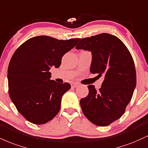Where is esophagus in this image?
Returning a JSON list of instances; mask_svg holds the SVG:
<instances>
[{
	"instance_id": "obj_1",
	"label": "esophagus",
	"mask_w": 148,
	"mask_h": 148,
	"mask_svg": "<svg viewBox=\"0 0 148 148\" xmlns=\"http://www.w3.org/2000/svg\"><path fill=\"white\" fill-rule=\"evenodd\" d=\"M79 85V83H73L71 84V86H72V88H76V87H78Z\"/></svg>"
}]
</instances>
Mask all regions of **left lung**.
Masks as SVG:
<instances>
[{"label": "left lung", "mask_w": 148, "mask_h": 148, "mask_svg": "<svg viewBox=\"0 0 148 148\" xmlns=\"http://www.w3.org/2000/svg\"><path fill=\"white\" fill-rule=\"evenodd\" d=\"M76 49L91 51L90 72L105 76L99 90L88 86V95L80 101L82 111L94 125H109L125 113L136 88L132 56L120 39L107 33L82 38Z\"/></svg>", "instance_id": "8db88e82"}]
</instances>
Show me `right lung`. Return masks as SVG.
<instances>
[{
	"label": "right lung",
	"instance_id": "1",
	"mask_svg": "<svg viewBox=\"0 0 148 148\" xmlns=\"http://www.w3.org/2000/svg\"><path fill=\"white\" fill-rule=\"evenodd\" d=\"M79 40L39 36L26 40L14 53L8 71L9 94L28 121L41 125L58 113L62 97L71 85L50 80L49 70L59 67L63 55Z\"/></svg>",
	"mask_w": 148,
	"mask_h": 148
}]
</instances>
